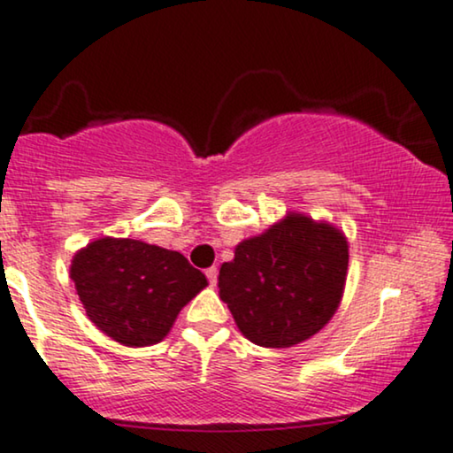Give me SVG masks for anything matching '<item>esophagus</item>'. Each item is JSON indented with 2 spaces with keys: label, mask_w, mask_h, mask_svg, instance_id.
<instances>
[{
  "label": "esophagus",
  "mask_w": 453,
  "mask_h": 453,
  "mask_svg": "<svg viewBox=\"0 0 453 453\" xmlns=\"http://www.w3.org/2000/svg\"><path fill=\"white\" fill-rule=\"evenodd\" d=\"M206 279H209L211 287H215V285H217V268H215V265H212V268L206 270Z\"/></svg>",
  "instance_id": "1"
}]
</instances>
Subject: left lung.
Listing matches in <instances>:
<instances>
[{"label":"left lung","mask_w":453,"mask_h":453,"mask_svg":"<svg viewBox=\"0 0 453 453\" xmlns=\"http://www.w3.org/2000/svg\"><path fill=\"white\" fill-rule=\"evenodd\" d=\"M344 232L288 211L238 242L219 270V297L241 334L264 348H291L334 319L348 276Z\"/></svg>","instance_id":"left-lung-1"}]
</instances>
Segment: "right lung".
Segmentation results:
<instances>
[{"instance_id":"obj_1","label":"right lung","mask_w":453,"mask_h":453,"mask_svg":"<svg viewBox=\"0 0 453 453\" xmlns=\"http://www.w3.org/2000/svg\"><path fill=\"white\" fill-rule=\"evenodd\" d=\"M69 276L96 329L130 348L165 340L185 303L209 285L177 250L111 236L80 249Z\"/></svg>"}]
</instances>
